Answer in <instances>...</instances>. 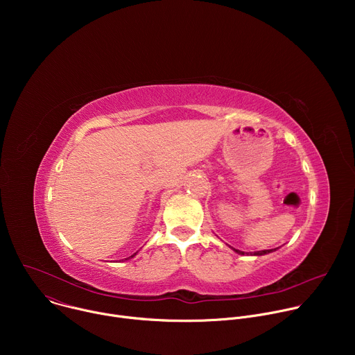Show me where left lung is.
<instances>
[{
    "mask_svg": "<svg viewBox=\"0 0 355 355\" xmlns=\"http://www.w3.org/2000/svg\"><path fill=\"white\" fill-rule=\"evenodd\" d=\"M232 250L233 251H236L237 254H241V256H266V254H268V252H272V251H275L277 248H272V250H260V251H252V252H244V251H240V250H237V248H233L232 247Z\"/></svg>",
    "mask_w": 355,
    "mask_h": 355,
    "instance_id": "obj_1",
    "label": "left lung"
}]
</instances>
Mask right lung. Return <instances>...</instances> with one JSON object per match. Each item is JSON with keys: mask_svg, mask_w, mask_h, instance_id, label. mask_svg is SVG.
Returning <instances> with one entry per match:
<instances>
[{"mask_svg": "<svg viewBox=\"0 0 355 355\" xmlns=\"http://www.w3.org/2000/svg\"><path fill=\"white\" fill-rule=\"evenodd\" d=\"M135 256H136V252H135V254H133V256H130V257H135ZM130 257H129V259H130ZM126 260H128V259H126Z\"/></svg>", "mask_w": 355, "mask_h": 355, "instance_id": "right-lung-1", "label": "right lung"}]
</instances>
